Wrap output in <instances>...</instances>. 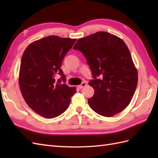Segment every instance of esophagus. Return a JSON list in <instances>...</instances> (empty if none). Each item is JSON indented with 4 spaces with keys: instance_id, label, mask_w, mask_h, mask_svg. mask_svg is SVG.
Segmentation results:
<instances>
[{
    "instance_id": "34e87169",
    "label": "esophagus",
    "mask_w": 158,
    "mask_h": 158,
    "mask_svg": "<svg viewBox=\"0 0 158 158\" xmlns=\"http://www.w3.org/2000/svg\"><path fill=\"white\" fill-rule=\"evenodd\" d=\"M86 85V83H85V82H83L81 85H78V88H79V89H82L83 87H85Z\"/></svg>"
}]
</instances>
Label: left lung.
I'll use <instances>...</instances> for the list:
<instances>
[{
	"label": "left lung",
	"mask_w": 158,
	"mask_h": 158,
	"mask_svg": "<svg viewBox=\"0 0 158 158\" xmlns=\"http://www.w3.org/2000/svg\"><path fill=\"white\" fill-rule=\"evenodd\" d=\"M86 58L94 94L88 100L99 115L112 117L126 108L135 94L138 73L126 43L117 36L98 32L79 39L73 48Z\"/></svg>",
	"instance_id": "8db88e82"
}]
</instances>
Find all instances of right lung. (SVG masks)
<instances>
[{
  "instance_id": "right-lung-1",
  "label": "right lung",
  "mask_w": 158,
  "mask_h": 158,
  "mask_svg": "<svg viewBox=\"0 0 158 158\" xmlns=\"http://www.w3.org/2000/svg\"><path fill=\"white\" fill-rule=\"evenodd\" d=\"M76 40L49 36L31 43L23 53L19 74L22 96L30 108L46 118L64 112L77 92L65 84L66 76L60 69ZM58 73L61 77L56 81Z\"/></svg>"
}]
</instances>
